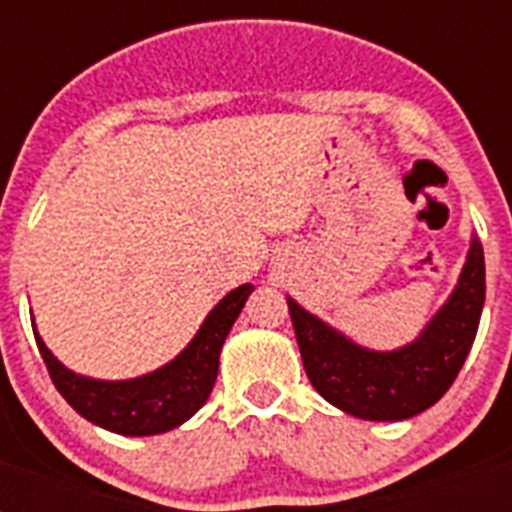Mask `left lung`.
I'll list each match as a JSON object with an SVG mask.
<instances>
[{
  "label": "left lung",
  "mask_w": 512,
  "mask_h": 512,
  "mask_svg": "<svg viewBox=\"0 0 512 512\" xmlns=\"http://www.w3.org/2000/svg\"><path fill=\"white\" fill-rule=\"evenodd\" d=\"M486 300L484 247L470 249L452 295L412 342L372 350L287 297L308 380L329 404L358 420L398 422L425 412L452 388L476 340Z\"/></svg>",
  "instance_id": "obj_1"
}]
</instances>
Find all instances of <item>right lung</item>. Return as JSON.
Masks as SVG:
<instances>
[{
	"instance_id": "1",
	"label": "right lung",
	"mask_w": 512,
	"mask_h": 512,
	"mask_svg": "<svg viewBox=\"0 0 512 512\" xmlns=\"http://www.w3.org/2000/svg\"><path fill=\"white\" fill-rule=\"evenodd\" d=\"M252 292H255V284H241L231 289L207 313L199 332L172 361L130 380H95V377L71 372L44 345L42 335L36 332L34 319H31V327H34L36 345L55 388L84 420L119 436H156L191 420L193 414L207 404L217 380L225 337Z\"/></svg>"
}]
</instances>
